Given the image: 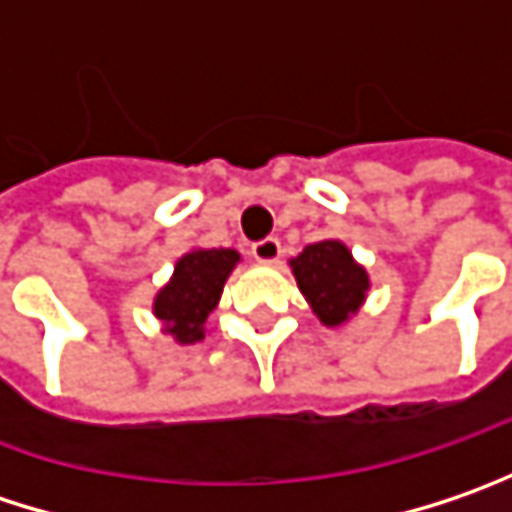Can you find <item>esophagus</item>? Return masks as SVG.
<instances>
[{"label":"esophagus","mask_w":512,"mask_h":512,"mask_svg":"<svg viewBox=\"0 0 512 512\" xmlns=\"http://www.w3.org/2000/svg\"><path fill=\"white\" fill-rule=\"evenodd\" d=\"M252 257H255L257 263H278V257H281V240L278 237L257 240V243H252Z\"/></svg>","instance_id":"34e87169"}]
</instances>
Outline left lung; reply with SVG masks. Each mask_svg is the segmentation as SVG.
I'll list each match as a JSON object with an SVG mask.
<instances>
[{"instance_id":"left-lung-1","label":"left lung","mask_w":512,"mask_h":512,"mask_svg":"<svg viewBox=\"0 0 512 512\" xmlns=\"http://www.w3.org/2000/svg\"><path fill=\"white\" fill-rule=\"evenodd\" d=\"M289 266L307 304L327 327H339L356 316L371 289L365 266H359L339 240L310 243L301 255L289 260Z\"/></svg>"}]
</instances>
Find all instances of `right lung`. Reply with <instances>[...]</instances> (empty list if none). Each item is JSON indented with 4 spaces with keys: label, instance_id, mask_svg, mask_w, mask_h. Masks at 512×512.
Here are the masks:
<instances>
[{
    "label": "right lung",
    "instance_id": "1",
    "mask_svg": "<svg viewBox=\"0 0 512 512\" xmlns=\"http://www.w3.org/2000/svg\"><path fill=\"white\" fill-rule=\"evenodd\" d=\"M240 263L234 249H194L182 255L153 301V313L179 345L205 339V321L220 304L231 269Z\"/></svg>",
    "mask_w": 512,
    "mask_h": 512
}]
</instances>
